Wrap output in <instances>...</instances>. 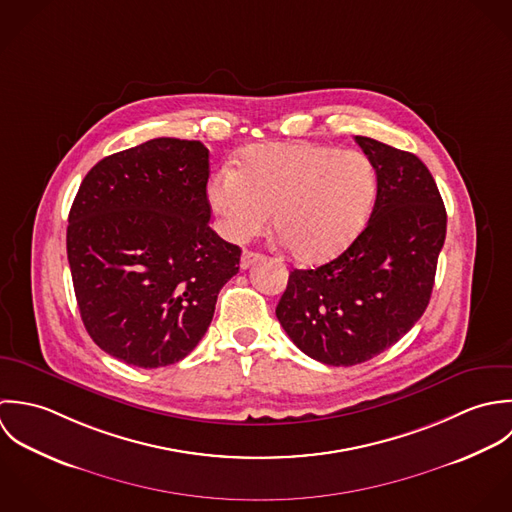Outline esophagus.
I'll list each match as a JSON object with an SVG mask.
<instances>
[{
	"label": "esophagus",
	"mask_w": 512,
	"mask_h": 512,
	"mask_svg": "<svg viewBox=\"0 0 512 512\" xmlns=\"http://www.w3.org/2000/svg\"><path fill=\"white\" fill-rule=\"evenodd\" d=\"M261 259H263V255H261V253L243 251V255H241V269H249V267H253L255 263H259Z\"/></svg>",
	"instance_id": "1"
}]
</instances>
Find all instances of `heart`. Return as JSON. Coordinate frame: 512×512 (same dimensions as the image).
Instances as JSON below:
<instances>
[{"mask_svg":"<svg viewBox=\"0 0 512 512\" xmlns=\"http://www.w3.org/2000/svg\"><path fill=\"white\" fill-rule=\"evenodd\" d=\"M376 170L360 150L310 142L249 148L239 170L223 166L207 184L221 233L235 243L271 219L289 253L308 265L340 255L364 227L376 198Z\"/></svg>","mask_w":512,"mask_h":512,"instance_id":"1","label":"heart"}]
</instances>
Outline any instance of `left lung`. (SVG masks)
Returning a JSON list of instances; mask_svg holds the SVG:
<instances>
[{"label": "left lung", "instance_id": "obj_1", "mask_svg": "<svg viewBox=\"0 0 512 512\" xmlns=\"http://www.w3.org/2000/svg\"><path fill=\"white\" fill-rule=\"evenodd\" d=\"M356 142L378 180L370 219L334 261L295 269L275 310L289 338L328 366L378 356L421 318L447 231L437 184L415 154L366 136Z\"/></svg>", "mask_w": 512, "mask_h": 512}]
</instances>
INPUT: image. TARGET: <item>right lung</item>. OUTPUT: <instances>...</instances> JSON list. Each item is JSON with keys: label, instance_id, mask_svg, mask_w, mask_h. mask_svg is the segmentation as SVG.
Segmentation results:
<instances>
[{"label": "right lung", "instance_id": "1", "mask_svg": "<svg viewBox=\"0 0 512 512\" xmlns=\"http://www.w3.org/2000/svg\"><path fill=\"white\" fill-rule=\"evenodd\" d=\"M209 150L154 138L103 158L69 211L67 257L95 344L138 368L186 358L241 249L211 227Z\"/></svg>", "mask_w": 512, "mask_h": 512}]
</instances>
